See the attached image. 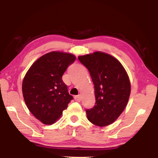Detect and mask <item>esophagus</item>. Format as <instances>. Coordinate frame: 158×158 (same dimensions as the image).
Instances as JSON below:
<instances>
[{"label":"esophagus","mask_w":158,"mask_h":158,"mask_svg":"<svg viewBox=\"0 0 158 158\" xmlns=\"http://www.w3.org/2000/svg\"><path fill=\"white\" fill-rule=\"evenodd\" d=\"M75 100L77 101V102H80L81 101V95H77V96H75Z\"/></svg>","instance_id":"obj_1"}]
</instances>
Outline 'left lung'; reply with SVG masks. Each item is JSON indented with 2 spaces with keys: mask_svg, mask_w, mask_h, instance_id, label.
Returning a JSON list of instances; mask_svg holds the SVG:
<instances>
[{
  "mask_svg": "<svg viewBox=\"0 0 158 158\" xmlns=\"http://www.w3.org/2000/svg\"><path fill=\"white\" fill-rule=\"evenodd\" d=\"M78 60L89 71L94 84L96 104L86 110L92 124L105 127L118 118L128 103L131 83L117 59L103 52L81 55Z\"/></svg>",
  "mask_w": 158,
  "mask_h": 158,
  "instance_id": "8db88e82",
  "label": "left lung"
}]
</instances>
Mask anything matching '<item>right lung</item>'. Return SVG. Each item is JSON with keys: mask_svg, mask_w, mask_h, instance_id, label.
I'll list each match as a JSON object with an SVG mask.
<instances>
[{"mask_svg": "<svg viewBox=\"0 0 158 158\" xmlns=\"http://www.w3.org/2000/svg\"><path fill=\"white\" fill-rule=\"evenodd\" d=\"M76 59L74 55L53 51L34 62L26 73L22 93L31 113L44 124H52L61 117L73 98L62 77Z\"/></svg>", "mask_w": 158, "mask_h": 158, "instance_id": "obj_1", "label": "right lung"}]
</instances>
